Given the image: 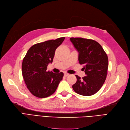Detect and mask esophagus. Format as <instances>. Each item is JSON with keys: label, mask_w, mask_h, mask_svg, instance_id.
I'll list each match as a JSON object with an SVG mask.
<instances>
[{"label": "esophagus", "mask_w": 130, "mask_h": 130, "mask_svg": "<svg viewBox=\"0 0 130 130\" xmlns=\"http://www.w3.org/2000/svg\"><path fill=\"white\" fill-rule=\"evenodd\" d=\"M69 74H68V73H64V76H65V77H67V76H68V75H69Z\"/></svg>", "instance_id": "1"}]
</instances>
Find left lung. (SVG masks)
<instances>
[{
  "label": "left lung",
  "instance_id": "1",
  "mask_svg": "<svg viewBox=\"0 0 130 130\" xmlns=\"http://www.w3.org/2000/svg\"><path fill=\"white\" fill-rule=\"evenodd\" d=\"M78 52V61L84 64L86 76L82 78L76 75L77 81L73 85L76 93L90 96L98 92L107 76L108 60L103 47L95 41L83 38H70Z\"/></svg>",
  "mask_w": 130,
  "mask_h": 130
}]
</instances>
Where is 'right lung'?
Wrapping results in <instances>:
<instances>
[{
    "label": "right lung",
    "instance_id": "right-lung-1",
    "mask_svg": "<svg viewBox=\"0 0 130 130\" xmlns=\"http://www.w3.org/2000/svg\"><path fill=\"white\" fill-rule=\"evenodd\" d=\"M65 37L58 38L34 44L23 58L22 70L26 87L34 96L44 98L52 95L62 80L63 73L47 72L52 63L55 50Z\"/></svg>",
    "mask_w": 130,
    "mask_h": 130
}]
</instances>
